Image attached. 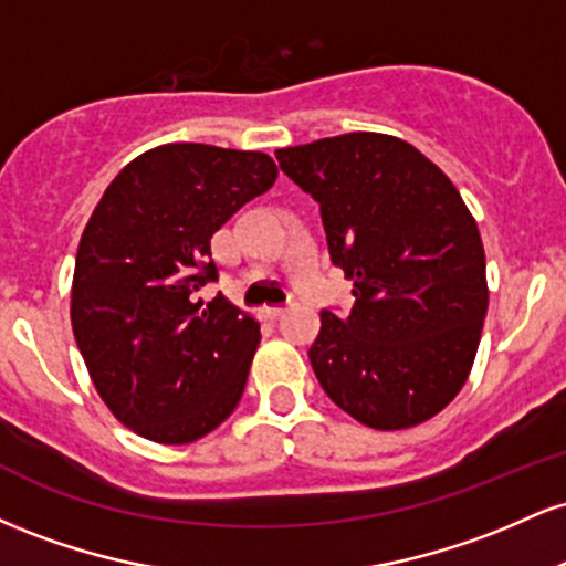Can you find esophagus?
<instances>
[{"label": "esophagus", "instance_id": "1", "mask_svg": "<svg viewBox=\"0 0 566 566\" xmlns=\"http://www.w3.org/2000/svg\"><path fill=\"white\" fill-rule=\"evenodd\" d=\"M263 314H265V319H271V322H274V319H279V316L284 314V308H282V305H265V308H263Z\"/></svg>", "mask_w": 566, "mask_h": 566}]
</instances>
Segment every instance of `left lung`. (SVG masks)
Masks as SVG:
<instances>
[{
    "label": "left lung",
    "instance_id": "left-lung-1",
    "mask_svg": "<svg viewBox=\"0 0 566 566\" xmlns=\"http://www.w3.org/2000/svg\"><path fill=\"white\" fill-rule=\"evenodd\" d=\"M276 159L319 205L329 258L354 282L350 314L324 308L308 348L324 394L378 431L433 418L469 380L490 297L463 197L394 135H335Z\"/></svg>",
    "mask_w": 566,
    "mask_h": 566
}]
</instances>
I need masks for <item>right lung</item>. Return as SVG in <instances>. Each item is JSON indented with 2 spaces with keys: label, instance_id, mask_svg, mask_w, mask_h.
<instances>
[{
  "label": "right lung",
  "instance_id": "add662e5",
  "mask_svg": "<svg viewBox=\"0 0 566 566\" xmlns=\"http://www.w3.org/2000/svg\"><path fill=\"white\" fill-rule=\"evenodd\" d=\"M276 180L261 151L167 143L112 180L84 226L71 327L114 418L188 444L237 409L261 324L218 292L210 239Z\"/></svg>",
  "mask_w": 566,
  "mask_h": 566
}]
</instances>
